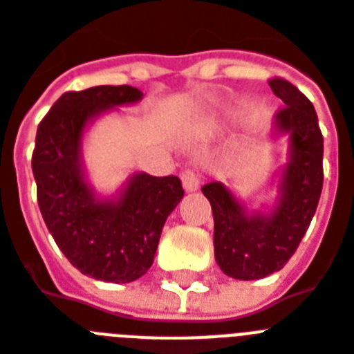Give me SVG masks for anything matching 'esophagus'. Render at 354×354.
<instances>
[{
    "label": "esophagus",
    "instance_id": "esophagus-1",
    "mask_svg": "<svg viewBox=\"0 0 354 354\" xmlns=\"http://www.w3.org/2000/svg\"><path fill=\"white\" fill-rule=\"evenodd\" d=\"M182 183H183V189H185L187 192L198 191L201 183V176L196 171L185 169V171H182Z\"/></svg>",
    "mask_w": 354,
    "mask_h": 354
}]
</instances>
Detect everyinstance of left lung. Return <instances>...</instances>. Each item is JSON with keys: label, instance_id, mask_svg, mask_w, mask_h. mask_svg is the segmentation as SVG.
Listing matches in <instances>:
<instances>
[{"label": "left lung", "instance_id": "obj_1", "mask_svg": "<svg viewBox=\"0 0 354 354\" xmlns=\"http://www.w3.org/2000/svg\"><path fill=\"white\" fill-rule=\"evenodd\" d=\"M284 106L275 127L290 135V160L279 183V200L270 214H246L219 182L201 187L214 214V255L228 277L263 279L279 272L301 245L320 200L324 183V138L313 104L292 82L268 81Z\"/></svg>", "mask_w": 354, "mask_h": 354}]
</instances>
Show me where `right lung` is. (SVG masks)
Returning a JSON list of instances; mask_svg holds the SVG:
<instances>
[{
	"mask_svg": "<svg viewBox=\"0 0 354 354\" xmlns=\"http://www.w3.org/2000/svg\"><path fill=\"white\" fill-rule=\"evenodd\" d=\"M133 86L66 91L41 120L32 154L43 219L77 270L106 283H131L154 261L162 228L183 198L178 176L136 172L117 200H99L86 183L81 142L88 122L142 100Z\"/></svg>",
	"mask_w": 354,
	"mask_h": 354,
	"instance_id": "obj_1",
	"label": "right lung"
}]
</instances>
